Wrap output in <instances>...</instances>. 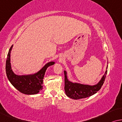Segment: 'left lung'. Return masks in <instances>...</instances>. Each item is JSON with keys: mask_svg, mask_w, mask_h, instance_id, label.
I'll use <instances>...</instances> for the list:
<instances>
[{"mask_svg": "<svg viewBox=\"0 0 122 122\" xmlns=\"http://www.w3.org/2000/svg\"><path fill=\"white\" fill-rule=\"evenodd\" d=\"M107 68L108 65L103 76L96 85H86L70 81L68 78L67 73L65 70V91L67 96L72 99L77 100L95 95L100 90L104 83L107 73Z\"/></svg>", "mask_w": 122, "mask_h": 122, "instance_id": "8db88e82", "label": "left lung"}]
</instances>
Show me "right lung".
<instances>
[{"label":"right lung","mask_w":122,"mask_h":122,"mask_svg":"<svg viewBox=\"0 0 122 122\" xmlns=\"http://www.w3.org/2000/svg\"><path fill=\"white\" fill-rule=\"evenodd\" d=\"M13 45L9 49L6 61V73L8 80L15 88L22 93L31 95L39 93L42 90L43 79L45 72L49 66L55 62L50 61L46 63L37 72L29 75H18L14 72L10 63V54Z\"/></svg>","instance_id":"add662e5"}]
</instances>
